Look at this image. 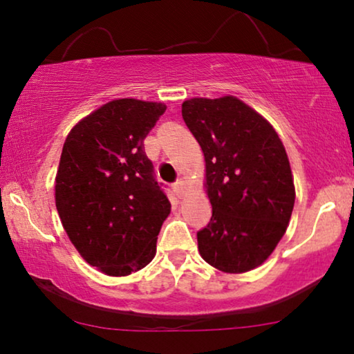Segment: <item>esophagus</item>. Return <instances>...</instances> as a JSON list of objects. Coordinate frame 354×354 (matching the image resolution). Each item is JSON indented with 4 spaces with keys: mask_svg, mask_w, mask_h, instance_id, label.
<instances>
[{
    "mask_svg": "<svg viewBox=\"0 0 354 354\" xmlns=\"http://www.w3.org/2000/svg\"><path fill=\"white\" fill-rule=\"evenodd\" d=\"M173 192H175L179 198L183 197L184 195V192H186V184H184V181H181V179H179V181H176L175 184H173Z\"/></svg>",
    "mask_w": 354,
    "mask_h": 354,
    "instance_id": "obj_1",
    "label": "esophagus"
}]
</instances>
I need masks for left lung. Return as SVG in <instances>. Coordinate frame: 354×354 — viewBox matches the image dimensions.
I'll return each instance as SVG.
<instances>
[{"mask_svg":"<svg viewBox=\"0 0 354 354\" xmlns=\"http://www.w3.org/2000/svg\"><path fill=\"white\" fill-rule=\"evenodd\" d=\"M183 119L202 147L213 214L197 232L200 256L219 270L259 267L281 240L295 191L273 127L235 97L192 98Z\"/></svg>","mask_w":354,"mask_h":354,"instance_id":"8db88e82","label":"left lung"}]
</instances>
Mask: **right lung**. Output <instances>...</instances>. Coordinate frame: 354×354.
<instances>
[{
	"instance_id": "right-lung-1",
	"label": "right lung",
	"mask_w": 354,
	"mask_h": 354,
	"mask_svg": "<svg viewBox=\"0 0 354 354\" xmlns=\"http://www.w3.org/2000/svg\"><path fill=\"white\" fill-rule=\"evenodd\" d=\"M165 109L163 103L114 100L82 119L63 145L57 211L79 254L106 275L146 267L170 214L143 145Z\"/></svg>"
}]
</instances>
